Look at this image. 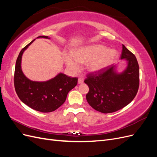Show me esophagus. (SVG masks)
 <instances>
[{
	"label": "esophagus",
	"instance_id": "34e87169",
	"mask_svg": "<svg viewBox=\"0 0 157 157\" xmlns=\"http://www.w3.org/2000/svg\"><path fill=\"white\" fill-rule=\"evenodd\" d=\"M83 82H84V78H82V77L78 78V84H82V83H83Z\"/></svg>",
	"mask_w": 157,
	"mask_h": 157
}]
</instances>
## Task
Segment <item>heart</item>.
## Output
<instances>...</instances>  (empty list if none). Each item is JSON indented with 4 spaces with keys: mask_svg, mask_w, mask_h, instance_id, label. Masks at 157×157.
Listing matches in <instances>:
<instances>
[{
    "mask_svg": "<svg viewBox=\"0 0 157 157\" xmlns=\"http://www.w3.org/2000/svg\"><path fill=\"white\" fill-rule=\"evenodd\" d=\"M117 52L107 49L100 44L82 47L75 52L63 54V60L71 71L75 72L80 68V62H88V68L92 72H99L111 66L117 58Z\"/></svg>",
    "mask_w": 157,
    "mask_h": 157,
    "instance_id": "heart-1",
    "label": "heart"
}]
</instances>
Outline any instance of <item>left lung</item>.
Masks as SVG:
<instances>
[{"instance_id": "obj_1", "label": "left lung", "mask_w": 157, "mask_h": 157, "mask_svg": "<svg viewBox=\"0 0 157 157\" xmlns=\"http://www.w3.org/2000/svg\"><path fill=\"white\" fill-rule=\"evenodd\" d=\"M121 59L128 63L123 72L118 73L116 66L112 65L102 71L90 73L84 80L89 87L86 100L99 112L117 111L128 105L138 91L140 69L136 56L122 45Z\"/></svg>"}]
</instances>
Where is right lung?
<instances>
[{
    "mask_svg": "<svg viewBox=\"0 0 157 157\" xmlns=\"http://www.w3.org/2000/svg\"><path fill=\"white\" fill-rule=\"evenodd\" d=\"M37 38L50 39L48 36ZM35 40L19 54L14 72V87L19 98L27 106L42 113L52 112L63 105L69 92L77 84L78 78L69 77L63 73L45 82L32 81L27 78L21 70V58L23 52Z\"/></svg>",
    "mask_w": 157,
    "mask_h": 157,
    "instance_id": "obj_1",
    "label": "right lung"
}]
</instances>
